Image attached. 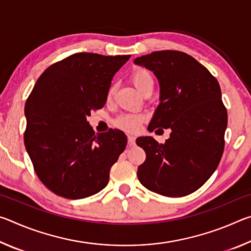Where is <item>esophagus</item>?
<instances>
[{"label":"esophagus","mask_w":251,"mask_h":251,"mask_svg":"<svg viewBox=\"0 0 251 251\" xmlns=\"http://www.w3.org/2000/svg\"><path fill=\"white\" fill-rule=\"evenodd\" d=\"M127 138H128V144L129 146H134L136 144V137L134 135H128L127 136Z\"/></svg>","instance_id":"esophagus-1"}]
</instances>
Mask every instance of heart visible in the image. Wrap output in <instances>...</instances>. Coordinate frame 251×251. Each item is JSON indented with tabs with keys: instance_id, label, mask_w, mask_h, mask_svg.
<instances>
[{
	"instance_id": "obj_1",
	"label": "heart",
	"mask_w": 251,
	"mask_h": 251,
	"mask_svg": "<svg viewBox=\"0 0 251 251\" xmlns=\"http://www.w3.org/2000/svg\"><path fill=\"white\" fill-rule=\"evenodd\" d=\"M130 78L135 87L141 93L150 90V88H151V90L154 88V76H152L151 72L145 69V67H136V69H134L133 72H131ZM114 90H115L114 86L109 87L107 92L108 99L113 96ZM144 121H145V116L141 113H124L115 118L114 125L118 127V128L127 131H136L138 130L139 126L142 125Z\"/></svg>"
}]
</instances>
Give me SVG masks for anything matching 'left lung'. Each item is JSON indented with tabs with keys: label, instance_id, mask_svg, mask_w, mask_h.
<instances>
[{
	"label": "left lung",
	"instance_id": "left-lung-1",
	"mask_svg": "<svg viewBox=\"0 0 251 251\" xmlns=\"http://www.w3.org/2000/svg\"><path fill=\"white\" fill-rule=\"evenodd\" d=\"M134 62L159 80L160 104L148 129L172 130L164 144L147 136L136 139L146 152L138 179L163 196H187L209 179L222 159L228 116L219 83L179 50H157Z\"/></svg>",
	"mask_w": 251,
	"mask_h": 251
}]
</instances>
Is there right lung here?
I'll return each mask as SVG.
<instances>
[{"mask_svg": "<svg viewBox=\"0 0 251 251\" xmlns=\"http://www.w3.org/2000/svg\"><path fill=\"white\" fill-rule=\"evenodd\" d=\"M130 55L75 53L48 67L25 104L24 144L40 180L57 196L80 199L108 184L124 151L120 129L95 134L91 110L104 107L116 72Z\"/></svg>", "mask_w": 251, "mask_h": 251, "instance_id": "obj_1", "label": "right lung"}]
</instances>
